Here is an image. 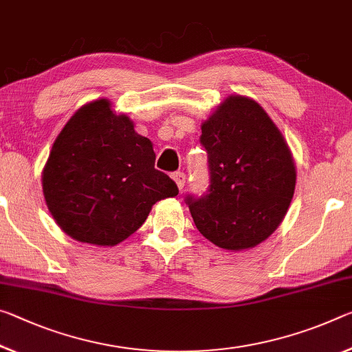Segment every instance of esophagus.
<instances>
[{"label": "esophagus", "mask_w": 352, "mask_h": 352, "mask_svg": "<svg viewBox=\"0 0 352 352\" xmlns=\"http://www.w3.org/2000/svg\"><path fill=\"white\" fill-rule=\"evenodd\" d=\"M172 178H174V182L177 183V186H178V189H183V186H185V183H186V175L183 174V172H174V174H172Z\"/></svg>", "instance_id": "1"}]
</instances>
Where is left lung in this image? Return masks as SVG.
<instances>
[{
	"instance_id": "8db88e82",
	"label": "left lung",
	"mask_w": 352,
	"mask_h": 352,
	"mask_svg": "<svg viewBox=\"0 0 352 352\" xmlns=\"http://www.w3.org/2000/svg\"><path fill=\"white\" fill-rule=\"evenodd\" d=\"M210 186L185 200L194 224L216 246L254 248L287 214L296 186L288 144L252 98L230 96L202 124Z\"/></svg>"
}]
</instances>
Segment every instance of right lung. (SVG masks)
Here are the masks:
<instances>
[{"label":"right lung","instance_id":"1","mask_svg":"<svg viewBox=\"0 0 352 352\" xmlns=\"http://www.w3.org/2000/svg\"><path fill=\"white\" fill-rule=\"evenodd\" d=\"M50 213L67 235L116 246L144 224L152 206L178 188L155 169L150 139L111 102L81 106L56 138L42 172Z\"/></svg>","mask_w":352,"mask_h":352}]
</instances>
